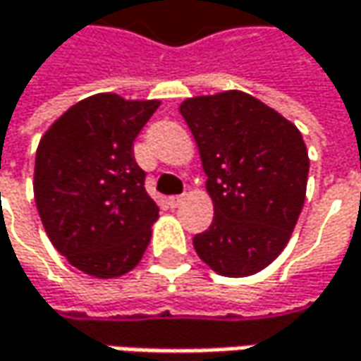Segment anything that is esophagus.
Masks as SVG:
<instances>
[{
  "instance_id": "obj_1",
  "label": "esophagus",
  "mask_w": 361,
  "mask_h": 361,
  "mask_svg": "<svg viewBox=\"0 0 361 361\" xmlns=\"http://www.w3.org/2000/svg\"><path fill=\"white\" fill-rule=\"evenodd\" d=\"M181 202H183V194H180V196H169V207L171 209H178Z\"/></svg>"
}]
</instances>
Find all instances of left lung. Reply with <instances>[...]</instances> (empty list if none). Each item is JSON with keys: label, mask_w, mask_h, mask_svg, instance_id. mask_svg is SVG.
Returning a JSON list of instances; mask_svg holds the SVG:
<instances>
[{"label": "left lung", "mask_w": 361, "mask_h": 361, "mask_svg": "<svg viewBox=\"0 0 361 361\" xmlns=\"http://www.w3.org/2000/svg\"><path fill=\"white\" fill-rule=\"evenodd\" d=\"M213 198L211 227L194 235L219 275L247 277L283 252L306 200L308 150L300 130L240 90L194 97L180 107Z\"/></svg>", "instance_id": "obj_1"}]
</instances>
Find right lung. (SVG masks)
Masks as SVG:
<instances>
[{
    "label": "right lung",
    "instance_id": "right-lung-1",
    "mask_svg": "<svg viewBox=\"0 0 361 361\" xmlns=\"http://www.w3.org/2000/svg\"><path fill=\"white\" fill-rule=\"evenodd\" d=\"M157 107L94 94L70 107L39 145L35 200L43 227L86 275H126L147 252L159 207L145 190L134 140Z\"/></svg>",
    "mask_w": 361,
    "mask_h": 361
}]
</instances>
